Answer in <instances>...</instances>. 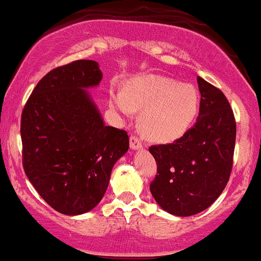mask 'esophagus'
Returning a JSON list of instances; mask_svg holds the SVG:
<instances>
[{
  "mask_svg": "<svg viewBox=\"0 0 261 261\" xmlns=\"http://www.w3.org/2000/svg\"><path fill=\"white\" fill-rule=\"evenodd\" d=\"M129 144H130V148L134 150H139L143 148V143L140 142L139 138H138L137 136H134V134H132L129 138Z\"/></svg>",
  "mask_w": 261,
  "mask_h": 261,
  "instance_id": "obj_1",
  "label": "esophagus"
}]
</instances>
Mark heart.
Segmentation results:
<instances>
[{"instance_id": "heart-1", "label": "heart", "mask_w": 261, "mask_h": 261, "mask_svg": "<svg viewBox=\"0 0 261 261\" xmlns=\"http://www.w3.org/2000/svg\"><path fill=\"white\" fill-rule=\"evenodd\" d=\"M110 102L127 116L143 111L140 128L156 142H171L182 137L199 109V96L193 85L161 75L134 79L128 84L127 91L112 93Z\"/></svg>"}]
</instances>
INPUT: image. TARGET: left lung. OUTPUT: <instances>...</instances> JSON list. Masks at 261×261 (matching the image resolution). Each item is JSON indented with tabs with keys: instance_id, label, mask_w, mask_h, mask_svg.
Listing matches in <instances>:
<instances>
[{
	"instance_id": "8db88e82",
	"label": "left lung",
	"mask_w": 261,
	"mask_h": 261,
	"mask_svg": "<svg viewBox=\"0 0 261 261\" xmlns=\"http://www.w3.org/2000/svg\"><path fill=\"white\" fill-rule=\"evenodd\" d=\"M199 117L183 137L151 145L158 172L150 183L156 203L167 213L192 216L220 197L233 166L236 119L227 97L198 76Z\"/></svg>"
}]
</instances>
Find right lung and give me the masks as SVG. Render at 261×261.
Instances as JSON below:
<instances>
[{
	"label": "right lung",
	"mask_w": 261,
	"mask_h": 261,
	"mask_svg": "<svg viewBox=\"0 0 261 261\" xmlns=\"http://www.w3.org/2000/svg\"><path fill=\"white\" fill-rule=\"evenodd\" d=\"M101 78L91 60L56 67L40 79L21 111L24 172L40 197L64 215L99 204L113 165L129 148L127 132L103 124L85 90Z\"/></svg>",
	"instance_id": "obj_1"
}]
</instances>
